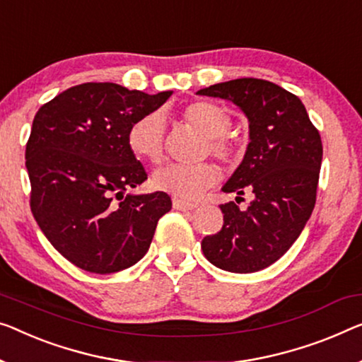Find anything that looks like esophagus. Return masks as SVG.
<instances>
[{"mask_svg":"<svg viewBox=\"0 0 362 362\" xmlns=\"http://www.w3.org/2000/svg\"><path fill=\"white\" fill-rule=\"evenodd\" d=\"M172 206L175 209H180V211H190V209H195L197 204L190 203V202H183L180 198H174L172 199Z\"/></svg>","mask_w":362,"mask_h":362,"instance_id":"34e87169","label":"esophagus"}]
</instances>
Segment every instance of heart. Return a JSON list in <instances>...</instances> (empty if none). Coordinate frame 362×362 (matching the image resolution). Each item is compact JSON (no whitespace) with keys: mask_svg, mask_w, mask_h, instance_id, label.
I'll return each instance as SVG.
<instances>
[{"mask_svg":"<svg viewBox=\"0 0 362 362\" xmlns=\"http://www.w3.org/2000/svg\"><path fill=\"white\" fill-rule=\"evenodd\" d=\"M183 120L206 136L204 153L224 165H234L240 158V146L229 134L233 117L228 109L209 100H197L182 112ZM127 143L139 159L159 163L164 158L165 122L163 113L149 112L136 118L128 128ZM219 179L218 167L211 163L197 165L167 164L153 174V185L160 192L183 199H195Z\"/></svg>","mask_w":362,"mask_h":362,"instance_id":"obj_1","label":"heart"}]
</instances>
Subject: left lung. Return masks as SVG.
<instances>
[{
	"instance_id": "8db88e82",
	"label": "left lung",
	"mask_w": 362,
	"mask_h": 362,
	"mask_svg": "<svg viewBox=\"0 0 362 362\" xmlns=\"http://www.w3.org/2000/svg\"><path fill=\"white\" fill-rule=\"evenodd\" d=\"M197 94L234 102L249 118L250 143L223 192L253 193L244 211L234 202L221 204L223 229L204 237L203 253L226 272H258L289 250L314 211L320 133L298 95L265 79H233Z\"/></svg>"
}]
</instances>
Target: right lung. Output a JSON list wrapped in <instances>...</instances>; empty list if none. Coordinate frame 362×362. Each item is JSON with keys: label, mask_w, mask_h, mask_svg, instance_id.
Wrapping results in <instances>:
<instances>
[{"label": "right lung", "mask_w": 362, "mask_h": 362, "mask_svg": "<svg viewBox=\"0 0 362 362\" xmlns=\"http://www.w3.org/2000/svg\"><path fill=\"white\" fill-rule=\"evenodd\" d=\"M170 95L84 83L35 113L25 144L30 211L50 244L78 268L107 274L134 265L172 208L164 192L125 195L148 179L128 148V128Z\"/></svg>", "instance_id": "right-lung-1"}]
</instances>
